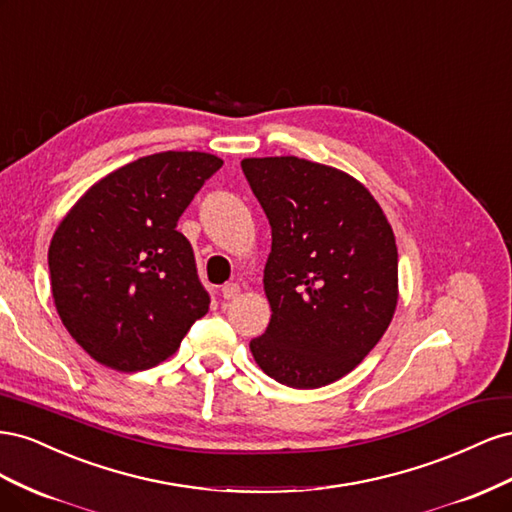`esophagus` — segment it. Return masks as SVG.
Masks as SVG:
<instances>
[{"mask_svg":"<svg viewBox=\"0 0 512 512\" xmlns=\"http://www.w3.org/2000/svg\"><path fill=\"white\" fill-rule=\"evenodd\" d=\"M239 294H241V286H239V284H224V286H222V297H224L226 301L237 299Z\"/></svg>","mask_w":512,"mask_h":512,"instance_id":"esophagus-1","label":"esophagus"}]
</instances>
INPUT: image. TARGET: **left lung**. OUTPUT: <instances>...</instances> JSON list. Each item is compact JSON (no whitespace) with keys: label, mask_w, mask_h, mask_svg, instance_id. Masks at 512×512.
<instances>
[{"label":"left lung","mask_w":512,"mask_h":512,"mask_svg":"<svg viewBox=\"0 0 512 512\" xmlns=\"http://www.w3.org/2000/svg\"><path fill=\"white\" fill-rule=\"evenodd\" d=\"M271 224L267 331L258 367L292 389H320L359 365L395 314L393 228L363 183L294 156L241 162Z\"/></svg>","instance_id":"left-lung-1"}]
</instances>
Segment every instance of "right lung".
Returning a JSON list of instances; mask_svg holds the SVG:
<instances>
[{
  "mask_svg": "<svg viewBox=\"0 0 512 512\" xmlns=\"http://www.w3.org/2000/svg\"><path fill=\"white\" fill-rule=\"evenodd\" d=\"M222 164L200 151L138 158L91 185L61 220L49 247L51 290L91 359L126 374L156 367L209 312L177 222Z\"/></svg>",
  "mask_w": 512,
  "mask_h": 512,
  "instance_id": "right-lung-1",
  "label": "right lung"
}]
</instances>
